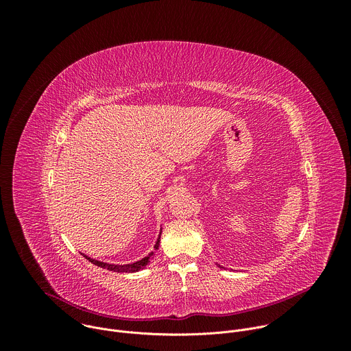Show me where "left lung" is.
<instances>
[{
	"label": "left lung",
	"instance_id": "1",
	"mask_svg": "<svg viewBox=\"0 0 351 351\" xmlns=\"http://www.w3.org/2000/svg\"><path fill=\"white\" fill-rule=\"evenodd\" d=\"M217 265H218V267H221V265H219V264H217ZM221 268H223V267H221Z\"/></svg>",
	"mask_w": 351,
	"mask_h": 351
}]
</instances>
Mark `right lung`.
Segmentation results:
<instances>
[{"label": "right lung", "mask_w": 351, "mask_h": 351, "mask_svg": "<svg viewBox=\"0 0 351 351\" xmlns=\"http://www.w3.org/2000/svg\"><path fill=\"white\" fill-rule=\"evenodd\" d=\"M161 233H162V228H161L160 234H158V239H157V241H156V244H154V248H156V250L160 247ZM80 254H82L86 260H88L91 264H94V265H97V267H99V268H104V269L114 271V272H137V271L144 269V268L148 265L149 258L153 257L154 252H152L148 256H145L144 258H141V260H138V261H136V263H130V264H110V263L94 260V258H91V257H88V256H86V254H83V253H80Z\"/></svg>", "instance_id": "right-lung-1"}]
</instances>
